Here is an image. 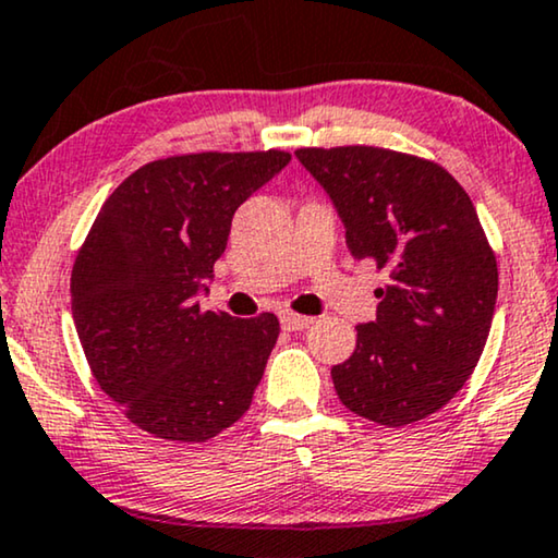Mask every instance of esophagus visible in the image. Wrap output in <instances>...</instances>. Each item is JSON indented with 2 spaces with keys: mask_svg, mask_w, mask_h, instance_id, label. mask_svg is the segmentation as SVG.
<instances>
[{
  "mask_svg": "<svg viewBox=\"0 0 558 558\" xmlns=\"http://www.w3.org/2000/svg\"><path fill=\"white\" fill-rule=\"evenodd\" d=\"M280 324L286 331H303L313 324L311 316H301V313H290V311H280Z\"/></svg>",
  "mask_w": 558,
  "mask_h": 558,
  "instance_id": "34e87169",
  "label": "esophagus"
}]
</instances>
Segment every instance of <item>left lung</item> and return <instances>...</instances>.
I'll return each instance as SVG.
<instances>
[{
  "label": "left lung",
  "mask_w": 558,
  "mask_h": 558,
  "mask_svg": "<svg viewBox=\"0 0 558 558\" xmlns=\"http://www.w3.org/2000/svg\"><path fill=\"white\" fill-rule=\"evenodd\" d=\"M295 156L331 199L349 253L389 272L376 318L331 368L336 395L387 427L429 417L473 374L496 313L498 265L473 202L442 167L389 148Z\"/></svg>",
  "instance_id": "1"
}]
</instances>
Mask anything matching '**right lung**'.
<instances>
[{"label":"right lung","instance_id":"right-lung-1","mask_svg":"<svg viewBox=\"0 0 558 558\" xmlns=\"http://www.w3.org/2000/svg\"><path fill=\"white\" fill-rule=\"evenodd\" d=\"M288 161L276 148L171 156L133 171L100 207L70 305L100 389L146 433L204 442L250 410L278 318L202 311L199 295L234 211Z\"/></svg>","mask_w":558,"mask_h":558}]
</instances>
